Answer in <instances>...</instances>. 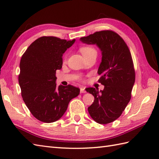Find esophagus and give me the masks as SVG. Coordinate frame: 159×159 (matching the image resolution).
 Returning a JSON list of instances; mask_svg holds the SVG:
<instances>
[{
    "label": "esophagus",
    "mask_w": 159,
    "mask_h": 159,
    "mask_svg": "<svg viewBox=\"0 0 159 159\" xmlns=\"http://www.w3.org/2000/svg\"><path fill=\"white\" fill-rule=\"evenodd\" d=\"M80 93H85L86 92V91L85 90V87H80Z\"/></svg>",
    "instance_id": "1"
}]
</instances>
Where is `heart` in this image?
Segmentation results:
<instances>
[{
  "mask_svg": "<svg viewBox=\"0 0 159 159\" xmlns=\"http://www.w3.org/2000/svg\"><path fill=\"white\" fill-rule=\"evenodd\" d=\"M80 51L81 52V53L85 57H88L89 55H91V54H92L93 52H96V49L91 46H84L80 47ZM67 55H68L66 54L65 57H64V60L65 61H66L67 59Z\"/></svg>",
  "mask_w": 159,
  "mask_h": 159,
  "instance_id": "obj_1",
  "label": "heart"
}]
</instances>
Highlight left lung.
I'll return each instance as SVG.
<instances>
[{"instance_id": "1", "label": "left lung", "mask_w": 159, "mask_h": 159, "mask_svg": "<svg viewBox=\"0 0 159 159\" xmlns=\"http://www.w3.org/2000/svg\"><path fill=\"white\" fill-rule=\"evenodd\" d=\"M80 41L87 44H96L102 51V62L98 74V82L104 85L99 92L93 87L87 88L94 96L93 104L88 107L92 119L101 124L117 120L131 98L135 71L130 50L124 40L111 30L97 31Z\"/></svg>"}]
</instances>
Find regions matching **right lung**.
Instances as JSON below:
<instances>
[{
  "label": "right lung",
  "mask_w": 159,
  "mask_h": 159,
  "mask_svg": "<svg viewBox=\"0 0 159 159\" xmlns=\"http://www.w3.org/2000/svg\"><path fill=\"white\" fill-rule=\"evenodd\" d=\"M75 39L43 36L35 40L22 56L18 82L24 102L36 119L46 123L60 119L70 101L80 89L68 85L57 86L56 71L62 67L63 54Z\"/></svg>",
  "instance_id": "right-lung-1"
}]
</instances>
